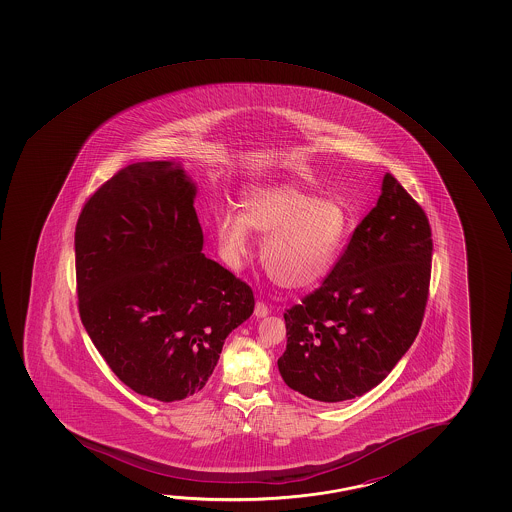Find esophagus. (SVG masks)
<instances>
[{
	"mask_svg": "<svg viewBox=\"0 0 512 512\" xmlns=\"http://www.w3.org/2000/svg\"><path fill=\"white\" fill-rule=\"evenodd\" d=\"M268 314V305H264L262 302H259L257 305H255V316H257V318H266Z\"/></svg>",
	"mask_w": 512,
	"mask_h": 512,
	"instance_id": "1",
	"label": "esophagus"
}]
</instances>
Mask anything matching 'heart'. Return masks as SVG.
<instances>
[{"mask_svg":"<svg viewBox=\"0 0 512 512\" xmlns=\"http://www.w3.org/2000/svg\"><path fill=\"white\" fill-rule=\"evenodd\" d=\"M252 232L264 237L260 260L285 289H309L330 275L350 235V214L339 200H321L291 184L248 185L241 212L214 221L219 252L239 268L252 252Z\"/></svg>","mask_w":512,"mask_h":512,"instance_id":"1","label":"heart"}]
</instances>
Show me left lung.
I'll list each match as a JSON object with an SVG mask.
<instances>
[{"mask_svg":"<svg viewBox=\"0 0 512 512\" xmlns=\"http://www.w3.org/2000/svg\"><path fill=\"white\" fill-rule=\"evenodd\" d=\"M432 232L387 173L378 202L319 289L284 314L285 384L336 403L377 387L418 336L427 305Z\"/></svg>","mask_w":512,"mask_h":512,"instance_id":"1","label":"left lung"}]
</instances>
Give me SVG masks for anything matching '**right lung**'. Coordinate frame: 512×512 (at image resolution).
I'll return each instance as SVG.
<instances>
[{
    "label": "right lung",
    "mask_w": 512,
    "mask_h": 512,
    "mask_svg": "<svg viewBox=\"0 0 512 512\" xmlns=\"http://www.w3.org/2000/svg\"><path fill=\"white\" fill-rule=\"evenodd\" d=\"M198 187L175 160L130 164L85 203L75 232L80 318L116 377L159 402L203 389L252 289L207 259Z\"/></svg>",
    "instance_id": "obj_1"
}]
</instances>
